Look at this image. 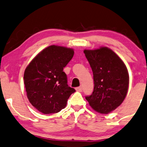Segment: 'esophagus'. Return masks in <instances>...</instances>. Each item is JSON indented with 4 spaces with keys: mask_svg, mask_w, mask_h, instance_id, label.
<instances>
[{
    "mask_svg": "<svg viewBox=\"0 0 147 147\" xmlns=\"http://www.w3.org/2000/svg\"><path fill=\"white\" fill-rule=\"evenodd\" d=\"M75 89H76V91H79V92H81L82 91V87H76L75 88Z\"/></svg>",
    "mask_w": 147,
    "mask_h": 147,
    "instance_id": "obj_1",
    "label": "esophagus"
}]
</instances>
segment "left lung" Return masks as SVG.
<instances>
[{
    "label": "left lung",
    "mask_w": 147,
    "mask_h": 147,
    "mask_svg": "<svg viewBox=\"0 0 147 147\" xmlns=\"http://www.w3.org/2000/svg\"><path fill=\"white\" fill-rule=\"evenodd\" d=\"M93 71L94 90L85 97L91 108L107 114L120 106L128 93L129 75L126 66L107 47L83 51Z\"/></svg>",
    "instance_id": "obj_1"
}]
</instances>
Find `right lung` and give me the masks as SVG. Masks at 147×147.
Returning <instances> with one entry per match:
<instances>
[{"instance_id":"right-lung-1","label":"right lung","mask_w":147,"mask_h":147,"mask_svg":"<svg viewBox=\"0 0 147 147\" xmlns=\"http://www.w3.org/2000/svg\"><path fill=\"white\" fill-rule=\"evenodd\" d=\"M73 55V49L52 45L37 54L25 68L23 79L27 97L41 113L59 112L75 92L68 87L63 71Z\"/></svg>"}]
</instances>
